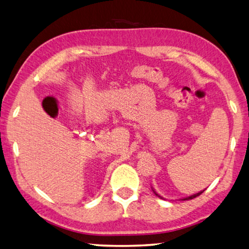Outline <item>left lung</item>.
<instances>
[{"instance_id":"obj_1","label":"left lung","mask_w":249,"mask_h":249,"mask_svg":"<svg viewBox=\"0 0 249 249\" xmlns=\"http://www.w3.org/2000/svg\"><path fill=\"white\" fill-rule=\"evenodd\" d=\"M151 189L153 191V193L156 194V196H158V197H160V198H163L162 196H160L159 194H158L155 189H153V187L151 186ZM205 192V189H203V191H200V192H198V193H196V194H193V195H191V196H187V197H184V198H180V200H189V199H193V198H195V197H197V196H199V195H201V194Z\"/></svg>"}]
</instances>
